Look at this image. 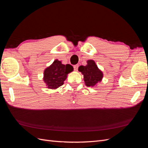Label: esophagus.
<instances>
[{
    "label": "esophagus",
    "instance_id": "obj_1",
    "mask_svg": "<svg viewBox=\"0 0 148 148\" xmlns=\"http://www.w3.org/2000/svg\"><path fill=\"white\" fill-rule=\"evenodd\" d=\"M79 65H75L73 66V68H74V70L75 71H77L78 70V68Z\"/></svg>",
    "mask_w": 148,
    "mask_h": 148
}]
</instances>
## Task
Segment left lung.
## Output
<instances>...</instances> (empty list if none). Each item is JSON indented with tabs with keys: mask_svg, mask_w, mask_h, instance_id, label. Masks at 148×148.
<instances>
[{
	"mask_svg": "<svg viewBox=\"0 0 148 148\" xmlns=\"http://www.w3.org/2000/svg\"><path fill=\"white\" fill-rule=\"evenodd\" d=\"M78 71L83 75L85 84L88 87H94L101 83L103 78V72L98 68L93 60H87V65L78 67Z\"/></svg>",
	"mask_w": 148,
	"mask_h": 148,
	"instance_id": "left-lung-1",
	"label": "left lung"
}]
</instances>
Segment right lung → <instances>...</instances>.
Wrapping results in <instances>:
<instances>
[{"label":"right lung","mask_w":148,"mask_h":148,"mask_svg":"<svg viewBox=\"0 0 148 148\" xmlns=\"http://www.w3.org/2000/svg\"><path fill=\"white\" fill-rule=\"evenodd\" d=\"M73 71V67L71 65H64L61 61L56 59L44 70L43 81L48 89H56L64 84L67 75Z\"/></svg>","instance_id":"add662e5"}]
</instances>
